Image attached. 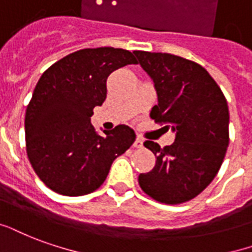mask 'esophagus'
I'll use <instances>...</instances> for the list:
<instances>
[{
  "instance_id": "34e87169",
  "label": "esophagus",
  "mask_w": 252,
  "mask_h": 252,
  "mask_svg": "<svg viewBox=\"0 0 252 252\" xmlns=\"http://www.w3.org/2000/svg\"><path fill=\"white\" fill-rule=\"evenodd\" d=\"M143 146V139L141 137H137V139L134 141V147H137V149H141Z\"/></svg>"
}]
</instances>
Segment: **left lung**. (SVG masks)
<instances>
[{
	"label": "left lung",
	"instance_id": "left-lung-1",
	"mask_svg": "<svg viewBox=\"0 0 252 252\" xmlns=\"http://www.w3.org/2000/svg\"><path fill=\"white\" fill-rule=\"evenodd\" d=\"M142 69L150 75L158 105L150 117L175 141L154 153V169L139 174L138 182L147 195L166 205L195 198L218 174L228 146V106L222 90L205 67L167 53L134 52Z\"/></svg>",
	"mask_w": 252,
	"mask_h": 252
}]
</instances>
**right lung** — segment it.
<instances>
[{
  "instance_id": "add662e5",
  "label": "right lung",
  "mask_w": 252,
  "mask_h": 252,
  "mask_svg": "<svg viewBox=\"0 0 252 252\" xmlns=\"http://www.w3.org/2000/svg\"><path fill=\"white\" fill-rule=\"evenodd\" d=\"M137 63L133 53L114 47L82 49L53 63L35 85L25 115L26 153L38 178L67 196L95 191L113 160L135 141L118 125L102 137L90 117L106 99L114 70Z\"/></svg>"
}]
</instances>
